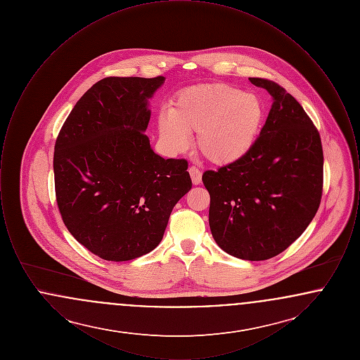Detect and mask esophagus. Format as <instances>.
I'll return each mask as SVG.
<instances>
[{"mask_svg":"<svg viewBox=\"0 0 360 360\" xmlns=\"http://www.w3.org/2000/svg\"><path fill=\"white\" fill-rule=\"evenodd\" d=\"M188 174H190L191 181H193L194 185H200V184H201V181H202V174H201V172H200L195 166L188 167Z\"/></svg>","mask_w":360,"mask_h":360,"instance_id":"1","label":"esophagus"}]
</instances>
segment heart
Segmentation results:
<instances>
[{
  "instance_id": "b5f03b06",
  "label": "heart",
  "mask_w": 360,
  "mask_h": 360,
  "mask_svg": "<svg viewBox=\"0 0 360 360\" xmlns=\"http://www.w3.org/2000/svg\"><path fill=\"white\" fill-rule=\"evenodd\" d=\"M263 120V105L254 93L224 84L194 86L179 91L169 115L159 116L162 140L175 151L188 148V134L206 160L229 165L250 151Z\"/></svg>"
}]
</instances>
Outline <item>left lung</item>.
I'll list each match as a JSON object with an SVG mask.
<instances>
[{
	"label": "left lung",
	"instance_id": "obj_1",
	"mask_svg": "<svg viewBox=\"0 0 360 360\" xmlns=\"http://www.w3.org/2000/svg\"><path fill=\"white\" fill-rule=\"evenodd\" d=\"M274 98L259 136L239 160L202 174L209 225L232 257L266 260L283 252L316 216L323 195L321 137L285 87L250 78Z\"/></svg>",
	"mask_w": 360,
	"mask_h": 360
}]
</instances>
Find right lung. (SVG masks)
Returning a JSON list of instances; mask_svg holds the SVG:
<instances>
[{"label":"right lung","instance_id":"1","mask_svg":"<svg viewBox=\"0 0 360 360\" xmlns=\"http://www.w3.org/2000/svg\"><path fill=\"white\" fill-rule=\"evenodd\" d=\"M165 77H108L75 103L55 141V195L70 233L124 262L151 252L191 188L186 159H163L144 131Z\"/></svg>","mask_w":360,"mask_h":360}]
</instances>
